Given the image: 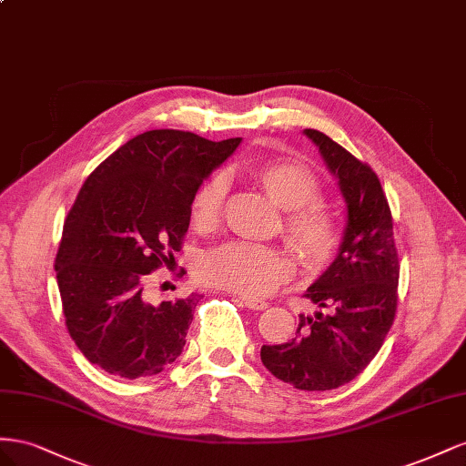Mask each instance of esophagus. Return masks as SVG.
Returning <instances> with one entry per match:
<instances>
[{
	"instance_id": "34e87169",
	"label": "esophagus",
	"mask_w": 466,
	"mask_h": 466,
	"mask_svg": "<svg viewBox=\"0 0 466 466\" xmlns=\"http://www.w3.org/2000/svg\"><path fill=\"white\" fill-rule=\"evenodd\" d=\"M238 300H240L246 309L249 310H263L268 309V302L265 300H259V299H249V297H238Z\"/></svg>"
}]
</instances>
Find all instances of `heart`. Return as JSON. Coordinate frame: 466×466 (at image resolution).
Instances as JSON below:
<instances>
[{
	"label": "heart",
	"instance_id": "obj_1",
	"mask_svg": "<svg viewBox=\"0 0 466 466\" xmlns=\"http://www.w3.org/2000/svg\"><path fill=\"white\" fill-rule=\"evenodd\" d=\"M251 177L273 201L287 210L285 234L290 249L309 268L324 263L338 244L336 224L328 212L314 203L320 185L312 171L295 159H261L251 167ZM226 181L212 176L191 198V220L198 230L215 228L222 215ZM205 283L238 292L244 297H263L283 283L289 261L269 248L226 244L207 254L198 263Z\"/></svg>",
	"mask_w": 466,
	"mask_h": 466
}]
</instances>
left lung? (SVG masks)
<instances>
[{"label":"left lung","instance_id":"8db88e82","mask_svg":"<svg viewBox=\"0 0 466 466\" xmlns=\"http://www.w3.org/2000/svg\"><path fill=\"white\" fill-rule=\"evenodd\" d=\"M345 201L336 259L307 289L318 309L300 314L297 338L263 345L261 363L299 390H331L373 361L394 322L400 265L392 215L377 174L324 132L304 128Z\"/></svg>","mask_w":466,"mask_h":466}]
</instances>
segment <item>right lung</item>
Returning <instances> with one entry per match:
<instances>
[{
  "instance_id": "add662e5",
  "label": "right lung",
  "mask_w": 466,
  "mask_h": 466,
  "mask_svg": "<svg viewBox=\"0 0 466 466\" xmlns=\"http://www.w3.org/2000/svg\"><path fill=\"white\" fill-rule=\"evenodd\" d=\"M240 142L148 130L86 179L64 224L56 281L66 326L89 363L132 380L181 355L201 295L152 304L144 281L181 249L195 191Z\"/></svg>"
}]
</instances>
